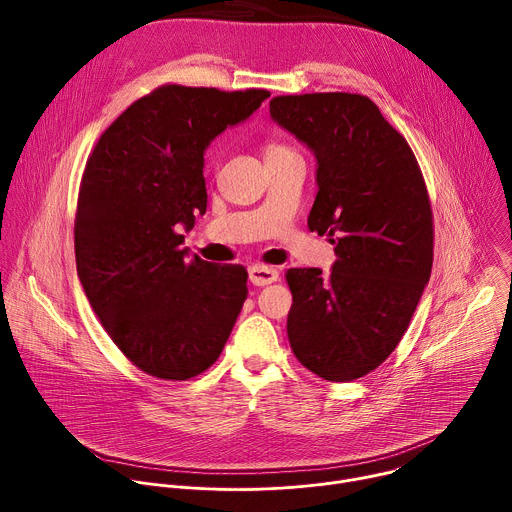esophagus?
<instances>
[{
	"instance_id": "1",
	"label": "esophagus",
	"mask_w": 512,
	"mask_h": 512,
	"mask_svg": "<svg viewBox=\"0 0 512 512\" xmlns=\"http://www.w3.org/2000/svg\"><path fill=\"white\" fill-rule=\"evenodd\" d=\"M277 279H279V271L273 269V267H265V265H253V267H249V281H251L253 285L263 287V285H269V283H273V281H277Z\"/></svg>"
}]
</instances>
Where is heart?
<instances>
[{"label":"heart","mask_w":512,"mask_h":512,"mask_svg":"<svg viewBox=\"0 0 512 512\" xmlns=\"http://www.w3.org/2000/svg\"><path fill=\"white\" fill-rule=\"evenodd\" d=\"M287 154H296V152L287 148V145H283V143H269L265 148V160L267 158H277V156H287Z\"/></svg>","instance_id":"heart-1"}]
</instances>
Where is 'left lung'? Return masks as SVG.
<instances>
[{"mask_svg":"<svg viewBox=\"0 0 512 512\" xmlns=\"http://www.w3.org/2000/svg\"><path fill=\"white\" fill-rule=\"evenodd\" d=\"M269 115L316 158L308 227L332 237L336 253L330 273L287 271L289 344L314 375L354 381L395 350L429 281L427 188L409 143L369 97H275Z\"/></svg>","mask_w":512,"mask_h":512,"instance_id":"1","label":"left lung"}]
</instances>
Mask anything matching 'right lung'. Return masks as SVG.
Returning a JSON list of instances; mask_svg holds the SVG:
<instances>
[{
	"label": "right lung",
	"mask_w": 512,
	"mask_h": 512,
	"mask_svg": "<svg viewBox=\"0 0 512 512\" xmlns=\"http://www.w3.org/2000/svg\"><path fill=\"white\" fill-rule=\"evenodd\" d=\"M267 97L164 85L127 107L87 162L75 221L79 279L111 340L152 377L204 373L247 300L245 267L188 259L180 229L206 212L210 141Z\"/></svg>",
	"instance_id": "1"
}]
</instances>
